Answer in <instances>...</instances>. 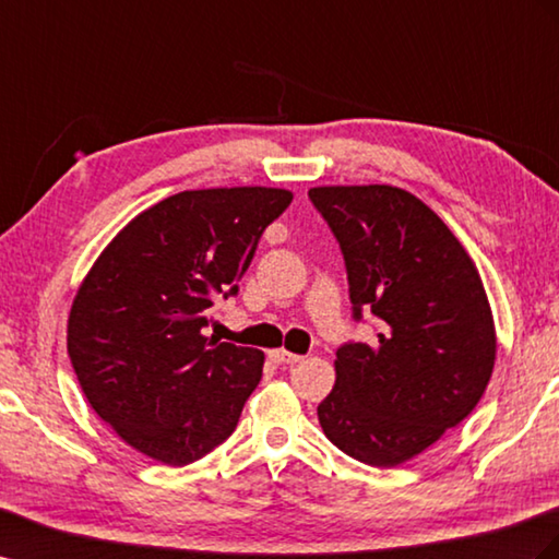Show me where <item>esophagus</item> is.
Wrapping results in <instances>:
<instances>
[{"label": "esophagus", "mask_w": 559, "mask_h": 559, "mask_svg": "<svg viewBox=\"0 0 559 559\" xmlns=\"http://www.w3.org/2000/svg\"><path fill=\"white\" fill-rule=\"evenodd\" d=\"M267 355H270V359H273V361H277V365H296V361H300V359H304V357H300V355H294V353H289V350H284V348H277V350H270Z\"/></svg>", "instance_id": "1"}]
</instances>
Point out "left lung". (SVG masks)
Here are the masks:
<instances>
[{
    "instance_id": "left-lung-1",
    "label": "left lung",
    "mask_w": 559,
    "mask_h": 559,
    "mask_svg": "<svg viewBox=\"0 0 559 559\" xmlns=\"http://www.w3.org/2000/svg\"><path fill=\"white\" fill-rule=\"evenodd\" d=\"M312 204L348 267L355 320L379 317V341L345 343L336 385L317 406L324 435L373 467L418 456L485 395L496 329L485 284L456 235L412 192L320 186Z\"/></svg>"
}]
</instances>
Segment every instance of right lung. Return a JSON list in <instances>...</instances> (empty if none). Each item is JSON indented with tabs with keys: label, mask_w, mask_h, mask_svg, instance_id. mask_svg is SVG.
Masks as SVG:
<instances>
[{
	"label": "right lung",
	"mask_w": 559,
	"mask_h": 559,
	"mask_svg": "<svg viewBox=\"0 0 559 559\" xmlns=\"http://www.w3.org/2000/svg\"><path fill=\"white\" fill-rule=\"evenodd\" d=\"M292 200L261 186L171 194L131 218L82 280L68 317L72 369L135 451L180 467L233 435L265 355L204 326Z\"/></svg>",
	"instance_id": "add662e5"
}]
</instances>
